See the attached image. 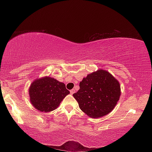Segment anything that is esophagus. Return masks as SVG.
Returning <instances> with one entry per match:
<instances>
[{"instance_id": "1", "label": "esophagus", "mask_w": 152, "mask_h": 152, "mask_svg": "<svg viewBox=\"0 0 152 152\" xmlns=\"http://www.w3.org/2000/svg\"><path fill=\"white\" fill-rule=\"evenodd\" d=\"M70 92V94H73L74 93V92H75V90H74V89H72Z\"/></svg>"}]
</instances>
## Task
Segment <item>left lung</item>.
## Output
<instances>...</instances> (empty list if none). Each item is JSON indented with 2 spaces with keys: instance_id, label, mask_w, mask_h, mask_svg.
Returning a JSON list of instances; mask_svg holds the SVG:
<instances>
[{
  "instance_id": "left-lung-1",
  "label": "left lung",
  "mask_w": 152,
  "mask_h": 152,
  "mask_svg": "<svg viewBox=\"0 0 152 152\" xmlns=\"http://www.w3.org/2000/svg\"><path fill=\"white\" fill-rule=\"evenodd\" d=\"M79 85V91L73 96L78 102L80 109L93 119L111 112L121 93L119 81L102 69L88 74Z\"/></svg>"
}]
</instances>
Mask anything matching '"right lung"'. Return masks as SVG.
<instances>
[{
	"label": "right lung",
	"mask_w": 152,
	"mask_h": 152,
	"mask_svg": "<svg viewBox=\"0 0 152 152\" xmlns=\"http://www.w3.org/2000/svg\"><path fill=\"white\" fill-rule=\"evenodd\" d=\"M69 94L64 83L47 76L35 79L29 88L31 103L36 109L44 113L57 109Z\"/></svg>",
	"instance_id": "1"
}]
</instances>
